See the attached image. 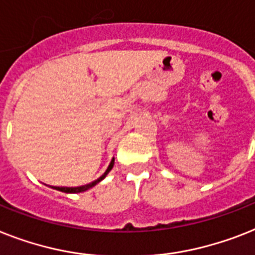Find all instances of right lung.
I'll use <instances>...</instances> for the list:
<instances>
[{
    "mask_svg": "<svg viewBox=\"0 0 255 255\" xmlns=\"http://www.w3.org/2000/svg\"><path fill=\"white\" fill-rule=\"evenodd\" d=\"M114 166V158L111 160V162H110L109 167H107V170L103 173V175H101V177L97 179V181L92 182V183H88V185L85 186H80V187H56V186H53L52 188H55V190H59V191H63V192H68V194H76V192H82V191H86V190H89V188H92L93 186H95L98 182H101L103 179V178L106 177L107 174H109V171L113 169Z\"/></svg>",
    "mask_w": 255,
    "mask_h": 255,
    "instance_id": "obj_1",
    "label": "right lung"
}]
</instances>
